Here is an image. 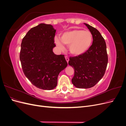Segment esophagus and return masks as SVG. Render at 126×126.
Returning <instances> with one entry per match:
<instances>
[{
    "label": "esophagus",
    "mask_w": 126,
    "mask_h": 126,
    "mask_svg": "<svg viewBox=\"0 0 126 126\" xmlns=\"http://www.w3.org/2000/svg\"><path fill=\"white\" fill-rule=\"evenodd\" d=\"M65 58H66V61H67V62L68 63V62H69V58H68V57L67 56H66V57H65Z\"/></svg>",
    "instance_id": "esophagus-1"
}]
</instances>
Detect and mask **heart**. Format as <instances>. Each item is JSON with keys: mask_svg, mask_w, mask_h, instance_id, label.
Here are the masks:
<instances>
[{"mask_svg": "<svg viewBox=\"0 0 126 126\" xmlns=\"http://www.w3.org/2000/svg\"><path fill=\"white\" fill-rule=\"evenodd\" d=\"M93 39V35L89 31L74 29L63 33L60 39L55 38V42L60 49L64 48L63 43L68 45V49L72 55L79 56L88 50Z\"/></svg>", "mask_w": 126, "mask_h": 126, "instance_id": "heart-1", "label": "heart"}]
</instances>
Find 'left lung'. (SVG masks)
<instances>
[{
	"label": "left lung",
	"instance_id": "left-lung-1",
	"mask_svg": "<svg viewBox=\"0 0 126 126\" xmlns=\"http://www.w3.org/2000/svg\"><path fill=\"white\" fill-rule=\"evenodd\" d=\"M93 35V42L83 54L70 57L68 64L75 69L71 81L78 88L94 87L104 76L108 63L106 44L98 30L84 23Z\"/></svg>",
	"mask_w": 126,
	"mask_h": 126
}]
</instances>
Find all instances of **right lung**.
Returning <instances> with one entry per match:
<instances>
[{
  "label": "right lung",
  "instance_id": "1",
  "mask_svg": "<svg viewBox=\"0 0 126 126\" xmlns=\"http://www.w3.org/2000/svg\"><path fill=\"white\" fill-rule=\"evenodd\" d=\"M56 31L51 25L40 24L30 29L21 42L22 70L32 84L41 89H54L59 73L68 64L63 55L52 51Z\"/></svg>",
  "mask_w": 126,
  "mask_h": 126
}]
</instances>
